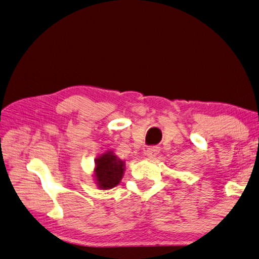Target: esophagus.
Instances as JSON below:
<instances>
[{"mask_svg":"<svg viewBox=\"0 0 259 259\" xmlns=\"http://www.w3.org/2000/svg\"><path fill=\"white\" fill-rule=\"evenodd\" d=\"M158 153H159V147H157V146H150V147H148L147 150H146V155H147L149 158L156 157Z\"/></svg>","mask_w":259,"mask_h":259,"instance_id":"1","label":"esophagus"}]
</instances>
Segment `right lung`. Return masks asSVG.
Returning a JSON list of instances; mask_svg holds the SVG:
<instances>
[{
  "instance_id": "add662e5",
  "label": "right lung",
  "mask_w": 259,
  "mask_h": 259,
  "mask_svg": "<svg viewBox=\"0 0 259 259\" xmlns=\"http://www.w3.org/2000/svg\"><path fill=\"white\" fill-rule=\"evenodd\" d=\"M95 180L101 189H112L119 185L124 172V162L113 154L106 152L95 159Z\"/></svg>"
}]
</instances>
